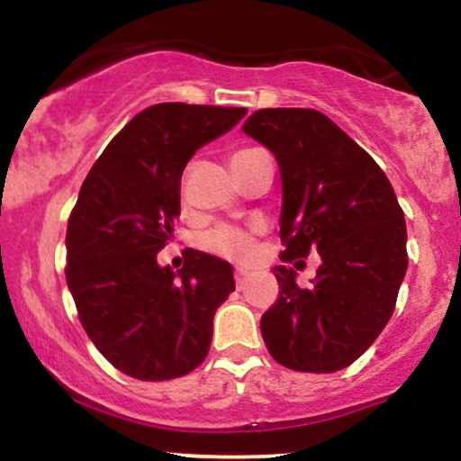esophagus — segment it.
<instances>
[{"label":"esophagus","mask_w":461,"mask_h":461,"mask_svg":"<svg viewBox=\"0 0 461 461\" xmlns=\"http://www.w3.org/2000/svg\"><path fill=\"white\" fill-rule=\"evenodd\" d=\"M234 279H236V285H238V290H242L247 285V282H249V271L247 268H236V273H234Z\"/></svg>","instance_id":"obj_1"}]
</instances>
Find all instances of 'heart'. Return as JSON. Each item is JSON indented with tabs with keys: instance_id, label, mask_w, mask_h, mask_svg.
Segmentation results:
<instances>
[{
	"instance_id": "heart-1",
	"label": "heart",
	"mask_w": 461,
	"mask_h": 461,
	"mask_svg": "<svg viewBox=\"0 0 461 461\" xmlns=\"http://www.w3.org/2000/svg\"><path fill=\"white\" fill-rule=\"evenodd\" d=\"M260 149H238L234 156H231V162L242 160V158L251 156ZM205 249H210L212 253H219V256L225 258H234V260H240V258L251 256L253 251V240L247 231L238 230V227H216L214 231H210L208 236L203 238Z\"/></svg>"
}]
</instances>
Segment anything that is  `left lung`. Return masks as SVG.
<instances>
[{"mask_svg":"<svg viewBox=\"0 0 461 461\" xmlns=\"http://www.w3.org/2000/svg\"><path fill=\"white\" fill-rule=\"evenodd\" d=\"M242 131L279 164L282 260L321 256L310 288L293 268H273L279 299L264 312L262 338L285 368L336 373L393 316L407 271L403 210L379 164L319 110L264 108Z\"/></svg>","mask_w":461,"mask_h":461,"instance_id":"8db88e82","label":"left lung"}]
</instances>
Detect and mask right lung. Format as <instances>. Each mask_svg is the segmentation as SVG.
<instances>
[{"instance_id":"right-lung-1","label":"right lung","mask_w":461,"mask_h":461,"mask_svg":"<svg viewBox=\"0 0 461 461\" xmlns=\"http://www.w3.org/2000/svg\"><path fill=\"white\" fill-rule=\"evenodd\" d=\"M245 114L177 102L145 108L79 188L67 225V285L93 345L130 377L176 379L208 356L216 310L236 288L231 264L188 251L173 273L156 253L173 238L188 160Z\"/></svg>"}]
</instances>
